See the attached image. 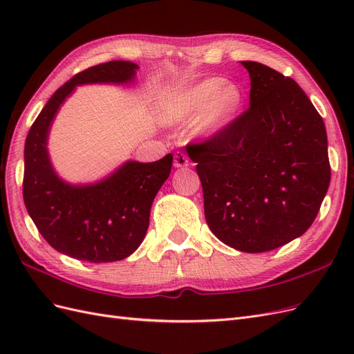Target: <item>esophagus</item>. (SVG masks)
Wrapping results in <instances>:
<instances>
[{
  "label": "esophagus",
  "mask_w": 354,
  "mask_h": 354,
  "mask_svg": "<svg viewBox=\"0 0 354 354\" xmlns=\"http://www.w3.org/2000/svg\"><path fill=\"white\" fill-rule=\"evenodd\" d=\"M189 165V158L183 152H177L174 155V167L181 168V167H187Z\"/></svg>",
  "instance_id": "1"
}]
</instances>
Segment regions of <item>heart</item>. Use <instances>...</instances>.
I'll list each match as a JSON object with an SVG mask.
<instances>
[{
  "label": "heart",
  "mask_w": 354,
  "mask_h": 354,
  "mask_svg": "<svg viewBox=\"0 0 354 354\" xmlns=\"http://www.w3.org/2000/svg\"><path fill=\"white\" fill-rule=\"evenodd\" d=\"M243 103V90L238 84L226 82L221 77H211L192 85L169 106L176 121L187 122L201 116L202 131L216 133L226 127Z\"/></svg>",
  "instance_id": "heart-1"
}]
</instances>
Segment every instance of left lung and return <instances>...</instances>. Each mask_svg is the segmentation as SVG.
I'll list each match as a JSON object with an SVG mask.
<instances>
[{
  "mask_svg": "<svg viewBox=\"0 0 354 354\" xmlns=\"http://www.w3.org/2000/svg\"><path fill=\"white\" fill-rule=\"evenodd\" d=\"M250 108L202 143L187 145L208 227L232 248L264 252L312 226L330 181L322 116L292 80L259 62Z\"/></svg>",
  "mask_w": 354,
  "mask_h": 354,
  "instance_id": "left-lung-1",
  "label": "left lung"
}]
</instances>
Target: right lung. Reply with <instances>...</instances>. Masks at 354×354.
I'll return each instance as SVG.
<instances>
[{"mask_svg": "<svg viewBox=\"0 0 354 354\" xmlns=\"http://www.w3.org/2000/svg\"><path fill=\"white\" fill-rule=\"evenodd\" d=\"M138 66L112 60L72 77L51 95L25 142L24 201L32 221L56 251L90 263H111L131 255L143 242L152 202L173 165L168 153L155 162L127 160L94 185L63 181L50 162L47 138L53 120L77 85L128 84Z\"/></svg>", "mask_w": 354, "mask_h": 354, "instance_id": "obj_1", "label": "right lung"}]
</instances>
